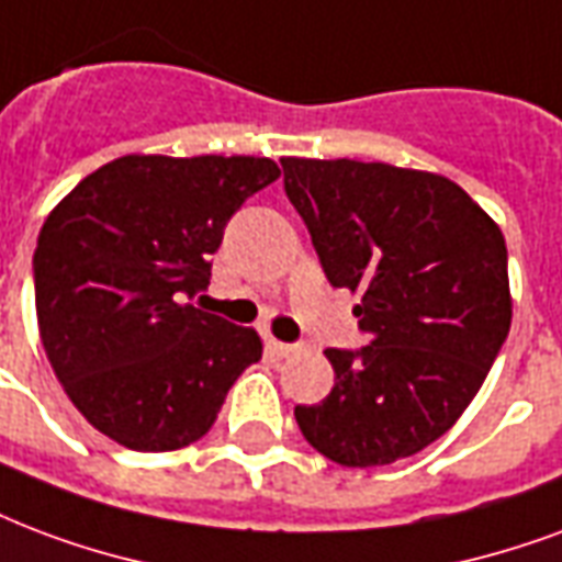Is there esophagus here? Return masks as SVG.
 Segmentation results:
<instances>
[{"label":"esophagus","instance_id":"obj_1","mask_svg":"<svg viewBox=\"0 0 562 562\" xmlns=\"http://www.w3.org/2000/svg\"><path fill=\"white\" fill-rule=\"evenodd\" d=\"M268 351L277 357H289L297 351V345H289V342H280V339H268Z\"/></svg>","mask_w":562,"mask_h":562}]
</instances>
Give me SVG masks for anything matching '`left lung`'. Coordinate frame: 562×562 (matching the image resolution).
<instances>
[{
    "instance_id": "8db88e82",
    "label": "left lung",
    "mask_w": 562,
    "mask_h": 562,
    "mask_svg": "<svg viewBox=\"0 0 562 562\" xmlns=\"http://www.w3.org/2000/svg\"><path fill=\"white\" fill-rule=\"evenodd\" d=\"M280 164L327 280L360 297L369 334L360 351H324L334 390L294 419L342 468L408 459L456 426L509 334L501 226L438 172L348 157Z\"/></svg>"
}]
</instances>
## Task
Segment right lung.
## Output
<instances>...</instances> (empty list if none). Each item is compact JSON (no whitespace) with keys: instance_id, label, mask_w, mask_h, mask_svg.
<instances>
[{"instance_id":"right-lung-1","label":"right lung","mask_w":562,"mask_h":562,"mask_svg":"<svg viewBox=\"0 0 562 562\" xmlns=\"http://www.w3.org/2000/svg\"><path fill=\"white\" fill-rule=\"evenodd\" d=\"M280 178L270 157L124 154L49 211L35 247L37 336L74 408L127 450L190 447L261 336L190 297L228 217Z\"/></svg>"}]
</instances>
